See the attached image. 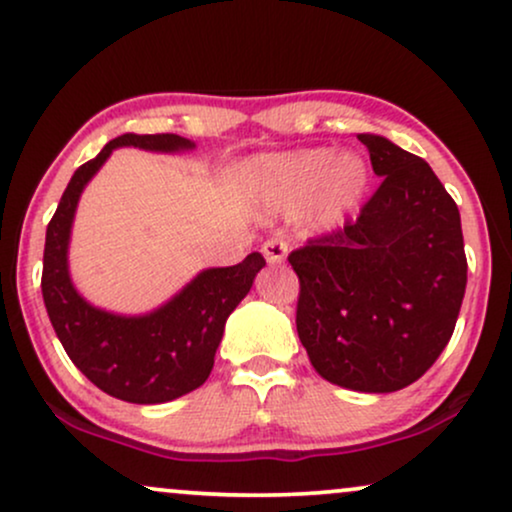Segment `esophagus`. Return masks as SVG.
I'll return each mask as SVG.
<instances>
[{
  "instance_id": "1",
  "label": "esophagus",
  "mask_w": 512,
  "mask_h": 512,
  "mask_svg": "<svg viewBox=\"0 0 512 512\" xmlns=\"http://www.w3.org/2000/svg\"><path fill=\"white\" fill-rule=\"evenodd\" d=\"M263 256L270 265H282L289 256V244L284 240H268L263 244Z\"/></svg>"
}]
</instances>
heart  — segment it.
Segmentation results:
<instances>
[{"mask_svg": "<svg viewBox=\"0 0 512 512\" xmlns=\"http://www.w3.org/2000/svg\"><path fill=\"white\" fill-rule=\"evenodd\" d=\"M369 169L353 152L334 157L327 148L289 152L258 167V190L270 209L294 214L308 207L315 228H331L360 202Z\"/></svg>", "mask_w": 512, "mask_h": 512, "instance_id": "1", "label": "heart"}]
</instances>
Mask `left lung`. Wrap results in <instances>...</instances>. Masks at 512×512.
I'll use <instances>...</instances> for the list:
<instances>
[{
	"label": "left lung",
	"mask_w": 512,
	"mask_h": 512,
	"mask_svg": "<svg viewBox=\"0 0 512 512\" xmlns=\"http://www.w3.org/2000/svg\"><path fill=\"white\" fill-rule=\"evenodd\" d=\"M383 178L355 221L289 254L296 329L317 374L395 393L433 367L454 334L468 261L459 207L428 162L360 134Z\"/></svg>",
	"instance_id": "obj_1"
}]
</instances>
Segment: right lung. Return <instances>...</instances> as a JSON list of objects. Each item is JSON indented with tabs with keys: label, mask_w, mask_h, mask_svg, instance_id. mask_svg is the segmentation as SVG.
Listing matches in <instances>:
<instances>
[{
	"label": "right lung",
	"mask_w": 512,
	"mask_h": 512,
	"mask_svg": "<svg viewBox=\"0 0 512 512\" xmlns=\"http://www.w3.org/2000/svg\"><path fill=\"white\" fill-rule=\"evenodd\" d=\"M117 148L185 152L195 143L176 134H124L82 164L46 228L42 296L65 353L96 388L124 402L162 404L207 381L225 320L249 294L265 258L254 251L230 268L202 270L171 301L145 315H117L91 305L70 280V230L86 183Z\"/></svg>",
	"instance_id": "add662e5"
}]
</instances>
